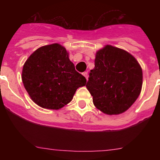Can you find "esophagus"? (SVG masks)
I'll return each instance as SVG.
<instances>
[{
	"label": "esophagus",
	"instance_id": "obj_1",
	"mask_svg": "<svg viewBox=\"0 0 160 160\" xmlns=\"http://www.w3.org/2000/svg\"><path fill=\"white\" fill-rule=\"evenodd\" d=\"M82 75L87 78V80L88 79V73H87V72H84V73H82Z\"/></svg>",
	"mask_w": 160,
	"mask_h": 160
}]
</instances>
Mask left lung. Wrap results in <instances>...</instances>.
Returning <instances> with one entry per match:
<instances>
[{
  "label": "left lung",
  "mask_w": 160,
  "mask_h": 160,
  "mask_svg": "<svg viewBox=\"0 0 160 160\" xmlns=\"http://www.w3.org/2000/svg\"><path fill=\"white\" fill-rule=\"evenodd\" d=\"M86 87L97 109L109 115L128 111L142 86V71L135 58L124 49L107 45L96 52L94 68Z\"/></svg>",
  "instance_id": "8db88e82"
}]
</instances>
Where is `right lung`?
<instances>
[{
  "mask_svg": "<svg viewBox=\"0 0 160 160\" xmlns=\"http://www.w3.org/2000/svg\"><path fill=\"white\" fill-rule=\"evenodd\" d=\"M22 79L31 99L49 110L62 108L73 99L77 89L87 84L66 48L58 43L36 49L25 61Z\"/></svg>",
  "mask_w": 160,
  "mask_h": 160,
  "instance_id": "1",
  "label": "right lung"
}]
</instances>
